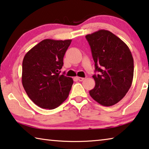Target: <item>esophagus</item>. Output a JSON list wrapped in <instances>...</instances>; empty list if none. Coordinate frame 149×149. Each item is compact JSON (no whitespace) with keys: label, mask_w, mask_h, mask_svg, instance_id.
I'll return each mask as SVG.
<instances>
[{"label":"esophagus","mask_w":149,"mask_h":149,"mask_svg":"<svg viewBox=\"0 0 149 149\" xmlns=\"http://www.w3.org/2000/svg\"><path fill=\"white\" fill-rule=\"evenodd\" d=\"M77 80H78V81H83V80L85 79V78H83V77H77Z\"/></svg>","instance_id":"esophagus-1"}]
</instances>
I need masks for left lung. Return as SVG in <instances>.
I'll return each instance as SVG.
<instances>
[{"label":"left lung","mask_w":149,"mask_h":149,"mask_svg":"<svg viewBox=\"0 0 149 149\" xmlns=\"http://www.w3.org/2000/svg\"><path fill=\"white\" fill-rule=\"evenodd\" d=\"M90 45L95 72V86L89 91L95 101L103 106L116 104L132 85L134 60L128 46L113 33L101 29L85 36Z\"/></svg>","instance_id":"left-lung-1"}]
</instances>
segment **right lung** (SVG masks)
I'll return each instance as SVG.
<instances>
[{
    "instance_id": "add662e5",
    "label": "right lung",
    "mask_w": 149,
    "mask_h": 149,
    "mask_svg": "<svg viewBox=\"0 0 149 149\" xmlns=\"http://www.w3.org/2000/svg\"><path fill=\"white\" fill-rule=\"evenodd\" d=\"M72 40L46 39L25 55L22 64V84L27 95L38 106L53 109L67 99L73 80L60 70Z\"/></svg>"
}]
</instances>
